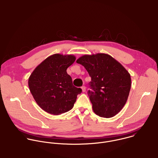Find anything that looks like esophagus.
I'll return each mask as SVG.
<instances>
[{
    "label": "esophagus",
    "instance_id": "obj_1",
    "mask_svg": "<svg viewBox=\"0 0 158 158\" xmlns=\"http://www.w3.org/2000/svg\"><path fill=\"white\" fill-rule=\"evenodd\" d=\"M81 89H82V92H85L86 88H85V87L84 85H83V86L81 87Z\"/></svg>",
    "mask_w": 158,
    "mask_h": 158
}]
</instances>
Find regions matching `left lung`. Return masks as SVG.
Instances as JSON below:
<instances>
[{
  "instance_id": "left-lung-1",
  "label": "left lung",
  "mask_w": 158,
  "mask_h": 158,
  "mask_svg": "<svg viewBox=\"0 0 158 158\" xmlns=\"http://www.w3.org/2000/svg\"><path fill=\"white\" fill-rule=\"evenodd\" d=\"M91 77L88 91L94 113L111 118L124 107L131 89V80L127 70L109 55H85L76 61Z\"/></svg>"
}]
</instances>
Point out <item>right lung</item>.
Here are the masks:
<instances>
[{"label": "right lung", "mask_w": 158, "mask_h": 158, "mask_svg": "<svg viewBox=\"0 0 158 158\" xmlns=\"http://www.w3.org/2000/svg\"><path fill=\"white\" fill-rule=\"evenodd\" d=\"M75 60L72 55H52L41 62L29 77L30 92L45 112L58 115L74 107L82 89L73 85L66 70Z\"/></svg>", "instance_id": "add662e5"}]
</instances>
